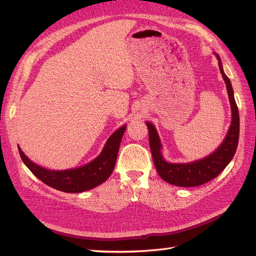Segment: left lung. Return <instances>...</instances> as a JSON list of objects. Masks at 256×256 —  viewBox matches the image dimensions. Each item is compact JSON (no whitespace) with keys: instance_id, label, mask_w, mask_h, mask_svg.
Masks as SVG:
<instances>
[{"instance_id":"obj_1","label":"left lung","mask_w":256,"mask_h":256,"mask_svg":"<svg viewBox=\"0 0 256 256\" xmlns=\"http://www.w3.org/2000/svg\"><path fill=\"white\" fill-rule=\"evenodd\" d=\"M216 57H218L219 60L220 72L224 79L228 94H229L232 108V122L226 140L214 153H212L204 160L188 162V164H170V162H167L162 156V145L154 125L148 122L146 123L148 128L150 148L152 155H153L156 170L162 179H164L165 182L172 184H175V186L196 187L212 180L224 170L236 154L238 143V134H240V116H238V110L234 100V96H233L231 82L229 78L226 77V74L224 72L219 55H216Z\"/></svg>"}]
</instances>
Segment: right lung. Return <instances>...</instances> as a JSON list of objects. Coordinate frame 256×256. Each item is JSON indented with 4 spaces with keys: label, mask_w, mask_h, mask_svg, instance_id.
<instances>
[{
    "label": "right lung",
    "mask_w": 256,
    "mask_h": 256,
    "mask_svg": "<svg viewBox=\"0 0 256 256\" xmlns=\"http://www.w3.org/2000/svg\"><path fill=\"white\" fill-rule=\"evenodd\" d=\"M126 126L120 128L114 132L101 152V154L89 164L67 170H50L38 166L27 158L18 148L22 160L28 170L50 187L64 192H82L99 186L110 177L116 166L118 148Z\"/></svg>",
    "instance_id": "obj_1"
}]
</instances>
